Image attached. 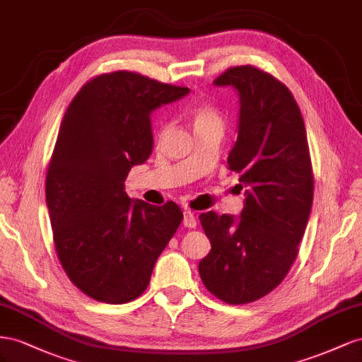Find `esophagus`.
Here are the masks:
<instances>
[{"mask_svg":"<svg viewBox=\"0 0 362 362\" xmlns=\"http://www.w3.org/2000/svg\"><path fill=\"white\" fill-rule=\"evenodd\" d=\"M183 226L185 227H191V229H194L195 226H197V216H195V214L192 211H183Z\"/></svg>","mask_w":362,"mask_h":362,"instance_id":"esophagus-1","label":"esophagus"}]
</instances>
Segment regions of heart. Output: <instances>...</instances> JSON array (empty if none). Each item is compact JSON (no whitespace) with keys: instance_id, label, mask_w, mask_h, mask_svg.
Returning <instances> with one entry per match:
<instances>
[{"instance_id":"obj_1","label":"heart","mask_w":362,"mask_h":362,"mask_svg":"<svg viewBox=\"0 0 362 362\" xmlns=\"http://www.w3.org/2000/svg\"><path fill=\"white\" fill-rule=\"evenodd\" d=\"M192 118H194V126H208V124L220 122V117L216 110L209 105H199L192 110Z\"/></svg>"}]
</instances>
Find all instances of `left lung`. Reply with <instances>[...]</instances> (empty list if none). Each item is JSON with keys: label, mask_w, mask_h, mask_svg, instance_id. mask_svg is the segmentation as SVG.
Here are the masks:
<instances>
[{"label": "left lung", "mask_w": 362, "mask_h": 362, "mask_svg": "<svg viewBox=\"0 0 362 362\" xmlns=\"http://www.w3.org/2000/svg\"><path fill=\"white\" fill-rule=\"evenodd\" d=\"M214 85L238 92V138L227 163L245 199L238 218L200 215L212 249L199 272L214 296L244 305L273 291L296 261L313 206V167L300 109L284 83L244 65Z\"/></svg>", "instance_id": "1"}]
</instances>
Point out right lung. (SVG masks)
Here are the masks:
<instances>
[{
    "instance_id": "add662e5",
    "label": "right lung",
    "mask_w": 362,
    "mask_h": 362,
    "mask_svg": "<svg viewBox=\"0 0 362 362\" xmlns=\"http://www.w3.org/2000/svg\"><path fill=\"white\" fill-rule=\"evenodd\" d=\"M130 71L81 88L62 119L45 195L57 256L78 290L98 302L135 300L182 223L175 203L132 200L124 182L153 151L151 112L188 95Z\"/></svg>"
}]
</instances>
